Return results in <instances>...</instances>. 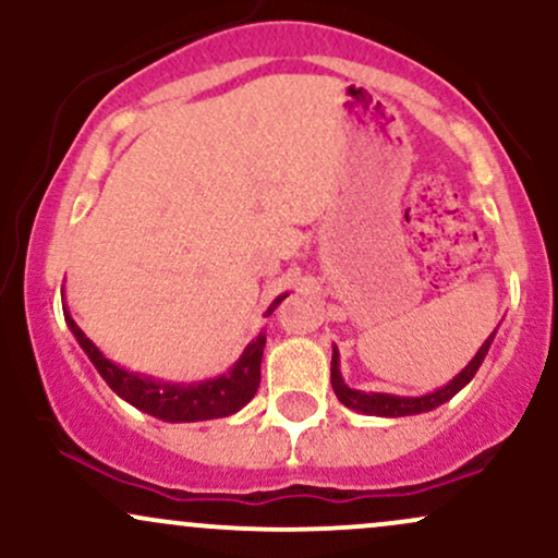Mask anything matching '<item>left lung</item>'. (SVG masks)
<instances>
[{
  "label": "left lung",
  "mask_w": 558,
  "mask_h": 558,
  "mask_svg": "<svg viewBox=\"0 0 558 558\" xmlns=\"http://www.w3.org/2000/svg\"><path fill=\"white\" fill-rule=\"evenodd\" d=\"M493 336H496V332H490L488 341L480 345V351L475 356H472V362L466 364L462 373L453 377L448 386L433 390V393H425V396H390V393H367V390L349 388L343 383L341 369H338V349H332L330 386H332V390H336L338 401H341L343 407L354 409V412H362V414H373V417H409V414L430 412V409L440 407V403H446L448 399H453V396H457L459 390H462L466 383L475 377L480 364H483V360H485V354H488Z\"/></svg>",
  "instance_id": "obj_1"
}]
</instances>
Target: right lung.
I'll return each mask as SVG.
<instances>
[{
	"label": "right lung",
	"mask_w": 558,
	"mask_h": 558,
	"mask_svg": "<svg viewBox=\"0 0 558 558\" xmlns=\"http://www.w3.org/2000/svg\"><path fill=\"white\" fill-rule=\"evenodd\" d=\"M286 299L278 296L272 301V306L267 310V317L272 315L275 306ZM65 310V306H62ZM65 323L73 330L75 341L81 343V349L86 351L88 360L94 362L96 373L105 377V383L110 386L120 399L141 409V412L151 414V417L165 420V422H202V420H217L235 414L241 407H246L254 399L259 388V367H262V351H265V332H259L257 341H252L243 349L241 360L230 367V373L213 377V380L204 383H165L155 380V377H144L138 373H128L107 360L96 345L88 341L86 332H83L75 319L70 317L65 310Z\"/></svg>",
	"instance_id": "obj_1"
}]
</instances>
